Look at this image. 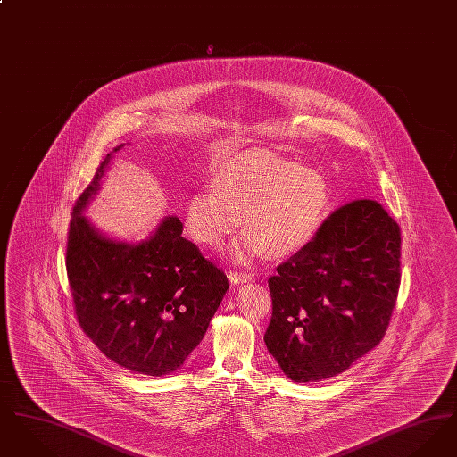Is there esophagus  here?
I'll list each match as a JSON object with an SVG mask.
<instances>
[{"mask_svg":"<svg viewBox=\"0 0 457 457\" xmlns=\"http://www.w3.org/2000/svg\"><path fill=\"white\" fill-rule=\"evenodd\" d=\"M228 278H229L231 284H243L253 279V276H252V274L238 272V270H229V272H228Z\"/></svg>","mask_w":457,"mask_h":457,"instance_id":"obj_1","label":"esophagus"}]
</instances>
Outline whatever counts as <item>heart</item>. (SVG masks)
Masks as SVG:
<instances>
[{
	"instance_id": "obj_1",
	"label": "heart",
	"mask_w": 457,
	"mask_h": 457,
	"mask_svg": "<svg viewBox=\"0 0 457 457\" xmlns=\"http://www.w3.org/2000/svg\"><path fill=\"white\" fill-rule=\"evenodd\" d=\"M328 204L326 178L272 149L235 154L219 168L212 185L188 196L183 226L204 248H219L239 224L246 228L231 257L250 262L269 250L287 257L315 237Z\"/></svg>"
}]
</instances>
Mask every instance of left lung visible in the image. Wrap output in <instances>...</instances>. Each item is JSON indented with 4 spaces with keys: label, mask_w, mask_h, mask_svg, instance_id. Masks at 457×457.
<instances>
[{
    "label": "left lung",
    "mask_w": 457,
    "mask_h": 457,
    "mask_svg": "<svg viewBox=\"0 0 457 457\" xmlns=\"http://www.w3.org/2000/svg\"><path fill=\"white\" fill-rule=\"evenodd\" d=\"M401 229L375 200L334 211L269 279L265 346L293 382H319L375 348L401 284Z\"/></svg>",
    "instance_id": "obj_1"
}]
</instances>
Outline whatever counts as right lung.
<instances>
[{
  "instance_id": "obj_1",
  "label": "right lung",
  "mask_w": 457,
  "mask_h": 457,
  "mask_svg": "<svg viewBox=\"0 0 457 457\" xmlns=\"http://www.w3.org/2000/svg\"><path fill=\"white\" fill-rule=\"evenodd\" d=\"M79 196L70 222L66 272L79 324L109 360L142 375L183 367L200 345L229 284L166 216L138 243L101 233L84 212L101 188L112 154Z\"/></svg>"
}]
</instances>
